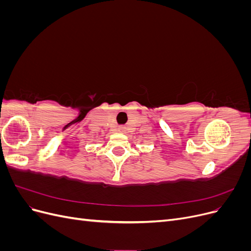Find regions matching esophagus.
<instances>
[{"label":"esophagus","mask_w":251,"mask_h":251,"mask_svg":"<svg viewBox=\"0 0 251 251\" xmlns=\"http://www.w3.org/2000/svg\"><path fill=\"white\" fill-rule=\"evenodd\" d=\"M125 131H126V127H125V126H119V127H118V132L123 133V132H125Z\"/></svg>","instance_id":"obj_1"}]
</instances>
